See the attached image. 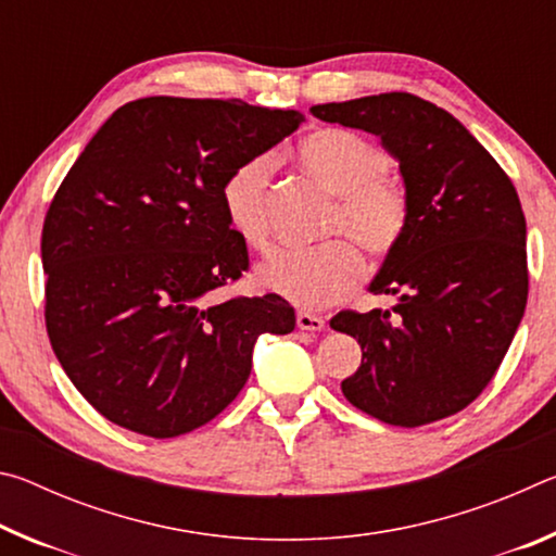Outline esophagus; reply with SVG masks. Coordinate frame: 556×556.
Here are the masks:
<instances>
[{"label": "esophagus", "mask_w": 556, "mask_h": 556, "mask_svg": "<svg viewBox=\"0 0 556 556\" xmlns=\"http://www.w3.org/2000/svg\"><path fill=\"white\" fill-rule=\"evenodd\" d=\"M296 326L301 331H321L326 326L324 316H316V314H308V312H299L296 314Z\"/></svg>", "instance_id": "34e87169"}]
</instances>
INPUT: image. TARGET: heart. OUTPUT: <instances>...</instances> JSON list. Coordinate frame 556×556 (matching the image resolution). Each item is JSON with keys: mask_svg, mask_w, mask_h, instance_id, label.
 <instances>
[{"mask_svg": "<svg viewBox=\"0 0 556 556\" xmlns=\"http://www.w3.org/2000/svg\"><path fill=\"white\" fill-rule=\"evenodd\" d=\"M301 172L338 195L328 230H343L372 260L397 250L409 223V201L397 181L384 178L388 156L370 139L345 127H324L296 147ZM275 162L260 154L232 168L220 203L230 230L250 248L267 242V188ZM255 279L275 294L304 308H321L345 299L361 285L363 257L351 242L328 240L308 250H275L257 265Z\"/></svg>", "mask_w": 556, "mask_h": 556, "instance_id": "obj_1", "label": "heart"}]
</instances>
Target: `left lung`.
Wrapping results in <instances>:
<instances>
[{"mask_svg":"<svg viewBox=\"0 0 556 556\" xmlns=\"http://www.w3.org/2000/svg\"><path fill=\"white\" fill-rule=\"evenodd\" d=\"M312 115L378 137L409 201L407 232L368 287L397 304L331 318L363 351L341 382L345 400L394 427L451 417L493 380L525 314L515 186L454 115L409 92L326 102Z\"/></svg>","mask_w":556,"mask_h":556,"instance_id":"left-lung-1","label":"left lung"}]
</instances>
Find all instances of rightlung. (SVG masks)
I'll return each mask as SVG.
<instances>
[{
	"label": "right lung",
	"mask_w": 556,
	"mask_h": 556,
	"mask_svg": "<svg viewBox=\"0 0 556 556\" xmlns=\"http://www.w3.org/2000/svg\"><path fill=\"white\" fill-rule=\"evenodd\" d=\"M296 110L142 98L110 115L43 223L46 328L78 392L112 425L193 431L238 397L262 333H291L277 294L213 304L248 269L220 191L296 131Z\"/></svg>",
	"instance_id": "1"
}]
</instances>
